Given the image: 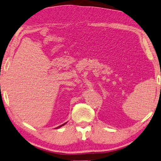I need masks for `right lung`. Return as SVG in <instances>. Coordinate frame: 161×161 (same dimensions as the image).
<instances>
[{
  "instance_id": "1",
  "label": "right lung",
  "mask_w": 161,
  "mask_h": 161,
  "mask_svg": "<svg viewBox=\"0 0 161 161\" xmlns=\"http://www.w3.org/2000/svg\"><path fill=\"white\" fill-rule=\"evenodd\" d=\"M66 123H64V124H63V125H60V126H59V127H57V128H60V127H62V126H63V125H64Z\"/></svg>"
}]
</instances>
